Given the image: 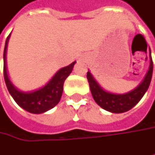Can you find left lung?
<instances>
[{"instance_id":"obj_1","label":"left lung","mask_w":155,"mask_h":155,"mask_svg":"<svg viewBox=\"0 0 155 155\" xmlns=\"http://www.w3.org/2000/svg\"><path fill=\"white\" fill-rule=\"evenodd\" d=\"M149 57L150 65L146 76L137 85V87H136L130 91L123 94L106 91L98 84V82L95 80V78L89 71L87 73V79L90 84L92 97L96 103L103 109L114 114H121L127 112L136 106L148 90L152 80L153 64L151 58V51Z\"/></svg>"}]
</instances>
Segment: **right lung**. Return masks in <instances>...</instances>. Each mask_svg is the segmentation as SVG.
<instances>
[{"instance_id": "1", "label": "right lung", "mask_w": 155, "mask_h": 155, "mask_svg": "<svg viewBox=\"0 0 155 155\" xmlns=\"http://www.w3.org/2000/svg\"><path fill=\"white\" fill-rule=\"evenodd\" d=\"M9 37L10 35L8 36L6 40L3 52V74L9 94L18 106L29 113L38 114L52 109L60 101L63 93L64 82L65 79L72 73L74 65L76 63V61L59 69L43 87L32 91H22L11 82L8 74L6 56Z\"/></svg>"}]
</instances>
